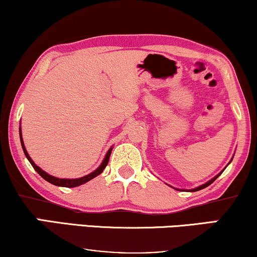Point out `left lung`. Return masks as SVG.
Masks as SVG:
<instances>
[{
	"mask_svg": "<svg viewBox=\"0 0 257 257\" xmlns=\"http://www.w3.org/2000/svg\"><path fill=\"white\" fill-rule=\"evenodd\" d=\"M220 174H221V173H220ZM220 174H217V175H216V177H214V178L212 179V180L207 181V182H206V184H203V185H201V186H199V187H196V188L189 189V191H191V192H196V191H200V189H203V188H206V187H207V186H209L210 184H213V182L216 180V179H217V177H219V175H220Z\"/></svg>",
	"mask_w": 257,
	"mask_h": 257,
	"instance_id": "left-lung-1",
	"label": "left lung"
}]
</instances>
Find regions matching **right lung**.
Wrapping results in <instances>:
<instances>
[{"instance_id":"1","label":"right lung","mask_w":257,"mask_h":257,"mask_svg":"<svg viewBox=\"0 0 257 257\" xmlns=\"http://www.w3.org/2000/svg\"><path fill=\"white\" fill-rule=\"evenodd\" d=\"M20 138H21V145H22V149H23V152H24V154H26V157H27V159L30 161V164H31V166L34 167V170L37 172L38 174L41 175L42 178L44 179V180H47L48 182H50V184H52V185H55V186H61V187H69V188H72V187H77V186H80V185H83V184H85V182H87V181H90L91 179H93V178H96L97 175H99L101 172L104 171V168L107 166V163H108V159H110V156H111V152H112V147L110 150L107 151V153H106V156H105V158H104V160H103V163L100 164V166L97 168L96 171H93L92 173H90V174H87V175H85V177H82V178H78V179H59V178H56V177H52V175H50V174H48L47 172H44L43 170H42V168H40L37 166L36 164L34 163L33 161V159H31L30 158V156L29 154H28V152H27V150H26V146H24V143H23V139H22V131H21V127H20Z\"/></svg>"}]
</instances>
